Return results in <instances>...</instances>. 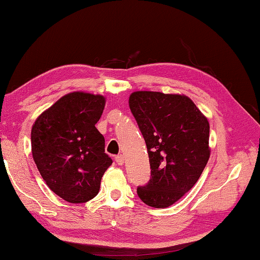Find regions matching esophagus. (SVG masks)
<instances>
[{
    "label": "esophagus",
    "instance_id": "esophagus-1",
    "mask_svg": "<svg viewBox=\"0 0 260 260\" xmlns=\"http://www.w3.org/2000/svg\"><path fill=\"white\" fill-rule=\"evenodd\" d=\"M114 159H116V162H117L118 165H122V164H124V156H122V155L116 156V158H114Z\"/></svg>",
    "mask_w": 260,
    "mask_h": 260
}]
</instances>
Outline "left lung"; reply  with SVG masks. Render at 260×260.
Segmentation results:
<instances>
[{
    "label": "left lung",
    "instance_id": "8db88e82",
    "mask_svg": "<svg viewBox=\"0 0 260 260\" xmlns=\"http://www.w3.org/2000/svg\"><path fill=\"white\" fill-rule=\"evenodd\" d=\"M129 108L146 141L151 178L138 187L143 203L161 209L193 187L210 158V125L184 95L134 91Z\"/></svg>",
    "mask_w": 260,
    "mask_h": 260
}]
</instances>
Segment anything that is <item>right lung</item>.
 <instances>
[{
  "mask_svg": "<svg viewBox=\"0 0 260 260\" xmlns=\"http://www.w3.org/2000/svg\"><path fill=\"white\" fill-rule=\"evenodd\" d=\"M104 105L102 95L73 91L41 113L32 127V155L39 172L70 203L94 199L112 164L104 151V136L95 127Z\"/></svg>",
  "mask_w": 260,
  "mask_h": 260,
  "instance_id": "right-lung-1",
  "label": "right lung"
}]
</instances>
